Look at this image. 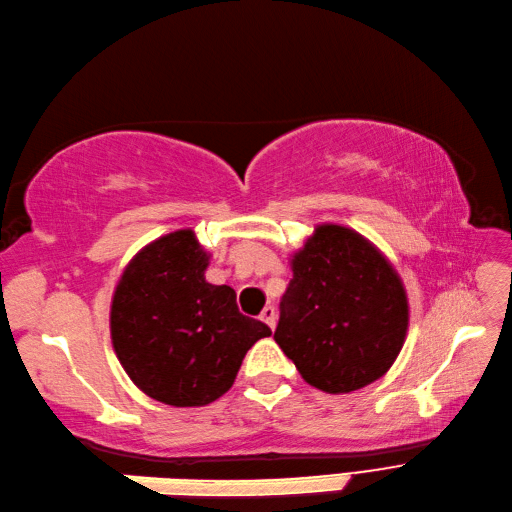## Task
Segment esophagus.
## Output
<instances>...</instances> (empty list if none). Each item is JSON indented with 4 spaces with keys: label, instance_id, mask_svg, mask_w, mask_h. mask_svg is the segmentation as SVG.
Returning <instances> with one entry per match:
<instances>
[{
    "label": "esophagus",
    "instance_id": "obj_1",
    "mask_svg": "<svg viewBox=\"0 0 512 512\" xmlns=\"http://www.w3.org/2000/svg\"><path fill=\"white\" fill-rule=\"evenodd\" d=\"M261 320H264L270 329H274V324H277V309H274L272 305H266L264 311H261Z\"/></svg>",
    "mask_w": 512,
    "mask_h": 512
}]
</instances>
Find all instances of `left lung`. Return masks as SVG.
<instances>
[{
    "label": "left lung",
    "mask_w": 512,
    "mask_h": 512,
    "mask_svg": "<svg viewBox=\"0 0 512 512\" xmlns=\"http://www.w3.org/2000/svg\"><path fill=\"white\" fill-rule=\"evenodd\" d=\"M274 342L300 376L329 393L381 378L404 344L409 307L398 274L346 227L324 225L292 259Z\"/></svg>",
    "instance_id": "obj_1"
}]
</instances>
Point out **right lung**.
I'll return each instance as SVG.
<instances>
[{
    "label": "right lung",
    "instance_id": "add662e5",
    "mask_svg": "<svg viewBox=\"0 0 512 512\" xmlns=\"http://www.w3.org/2000/svg\"><path fill=\"white\" fill-rule=\"evenodd\" d=\"M207 261L190 229L175 231L142 248L116 285V357L131 381L164 404L214 402L251 346L272 333L240 313L229 285L205 281Z\"/></svg>",
    "mask_w": 512,
    "mask_h": 512
}]
</instances>
